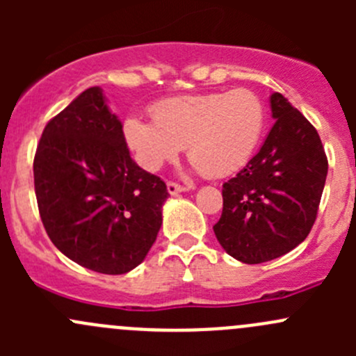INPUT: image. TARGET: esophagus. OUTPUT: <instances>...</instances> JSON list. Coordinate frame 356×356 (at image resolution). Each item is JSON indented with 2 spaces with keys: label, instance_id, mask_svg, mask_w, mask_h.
Masks as SVG:
<instances>
[{
  "label": "esophagus",
  "instance_id": "1",
  "mask_svg": "<svg viewBox=\"0 0 356 356\" xmlns=\"http://www.w3.org/2000/svg\"><path fill=\"white\" fill-rule=\"evenodd\" d=\"M167 189H168V195L175 196V195H181V193H186L189 188H186V186H181L177 184V182H167Z\"/></svg>",
  "mask_w": 356,
  "mask_h": 356
}]
</instances>
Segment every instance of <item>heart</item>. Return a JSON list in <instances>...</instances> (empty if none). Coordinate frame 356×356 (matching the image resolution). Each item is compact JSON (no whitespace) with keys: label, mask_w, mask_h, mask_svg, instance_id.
Masks as SVG:
<instances>
[{"label":"heart","mask_w":356,"mask_h":356,"mask_svg":"<svg viewBox=\"0 0 356 356\" xmlns=\"http://www.w3.org/2000/svg\"><path fill=\"white\" fill-rule=\"evenodd\" d=\"M153 122L138 115L124 120V139L143 168L155 172L188 148V156L208 177H225L248 163L265 127V106L257 92L179 96L156 103Z\"/></svg>","instance_id":"b5f03b06"}]
</instances>
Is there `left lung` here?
Returning <instances> with one entry per match:
<instances>
[{"mask_svg":"<svg viewBox=\"0 0 356 356\" xmlns=\"http://www.w3.org/2000/svg\"><path fill=\"white\" fill-rule=\"evenodd\" d=\"M274 127L243 170L222 188L213 225L220 246L243 264H264L307 239L327 177L314 125L281 92L270 96Z\"/></svg>","mask_w":356,"mask_h":356,"instance_id":"1","label":"left lung"}]
</instances>
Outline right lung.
I'll return each mask as SVG.
<instances>
[{
  "label": "right lung",
  "mask_w": 356,
  "mask_h": 356,
  "mask_svg": "<svg viewBox=\"0 0 356 356\" xmlns=\"http://www.w3.org/2000/svg\"><path fill=\"white\" fill-rule=\"evenodd\" d=\"M34 188L53 245L108 275L145 260L168 198L165 182L131 158L122 122L98 86L48 122L34 156Z\"/></svg>",
  "instance_id": "right-lung-1"
}]
</instances>
